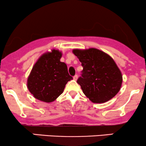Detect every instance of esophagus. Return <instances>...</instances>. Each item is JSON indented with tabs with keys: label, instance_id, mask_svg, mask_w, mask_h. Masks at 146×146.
<instances>
[{
	"label": "esophagus",
	"instance_id": "obj_1",
	"mask_svg": "<svg viewBox=\"0 0 146 146\" xmlns=\"http://www.w3.org/2000/svg\"><path fill=\"white\" fill-rule=\"evenodd\" d=\"M78 75H75V76L73 77V80H78Z\"/></svg>",
	"mask_w": 146,
	"mask_h": 146
}]
</instances>
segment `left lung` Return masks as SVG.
Returning <instances> with one entry per match:
<instances>
[{
    "instance_id": "1",
    "label": "left lung",
    "mask_w": 146,
    "mask_h": 146,
    "mask_svg": "<svg viewBox=\"0 0 146 146\" xmlns=\"http://www.w3.org/2000/svg\"><path fill=\"white\" fill-rule=\"evenodd\" d=\"M83 66L82 77L77 82L84 94L93 103H104L121 89L123 78L113 58L95 48L73 50Z\"/></svg>"
}]
</instances>
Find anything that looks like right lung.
Wrapping results in <instances>:
<instances>
[{
	"label": "right lung",
	"mask_w": 146,
	"mask_h": 146,
	"mask_svg": "<svg viewBox=\"0 0 146 146\" xmlns=\"http://www.w3.org/2000/svg\"><path fill=\"white\" fill-rule=\"evenodd\" d=\"M62 56V51L52 49L43 53L33 66L27 86L37 100L53 102L63 93L68 82L73 80L66 64L60 62Z\"/></svg>",
	"instance_id": "1"
}]
</instances>
